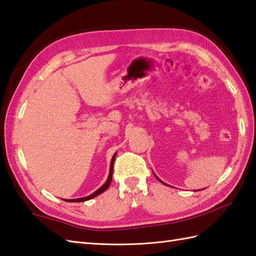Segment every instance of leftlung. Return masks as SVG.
<instances>
[{
    "label": "left lung",
    "instance_id": "8db88e82",
    "mask_svg": "<svg viewBox=\"0 0 256 256\" xmlns=\"http://www.w3.org/2000/svg\"><path fill=\"white\" fill-rule=\"evenodd\" d=\"M154 175H156V174H154ZM156 178H158V180H160V182H161V183H162V184H164V185H166V183H164V182H162V180H160V178H158V176H156Z\"/></svg>",
    "mask_w": 256,
    "mask_h": 256
}]
</instances>
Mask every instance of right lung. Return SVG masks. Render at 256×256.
Listing matches in <instances>:
<instances>
[{
    "instance_id": "add662e5",
    "label": "right lung",
    "mask_w": 256,
    "mask_h": 256,
    "mask_svg": "<svg viewBox=\"0 0 256 256\" xmlns=\"http://www.w3.org/2000/svg\"><path fill=\"white\" fill-rule=\"evenodd\" d=\"M116 154L117 153H115V154L112 156V161H110V174H108V178H107L105 183L102 185L100 188L98 190H95L93 194H90L86 197H82V198H76V200H64L66 202H86L88 200H92V198L98 196L100 194H102V192H104L107 188H108V186L110 185L112 183V168H114V161H115V158H116Z\"/></svg>"
}]
</instances>
